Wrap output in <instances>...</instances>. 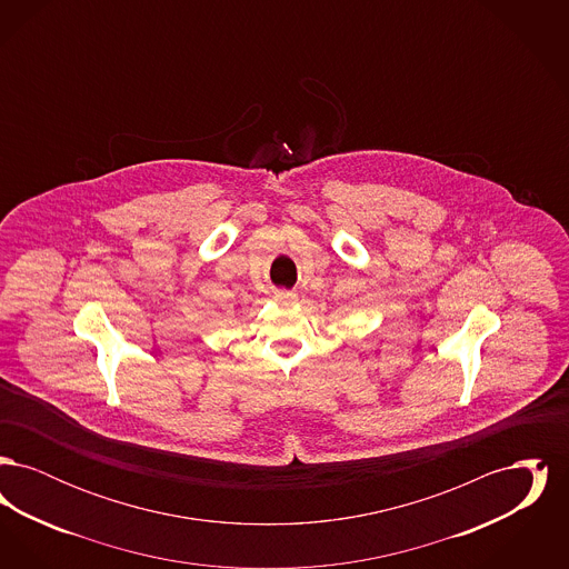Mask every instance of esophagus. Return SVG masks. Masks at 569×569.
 Here are the masks:
<instances>
[{
  "instance_id": "obj_1",
  "label": "esophagus",
  "mask_w": 569,
  "mask_h": 569,
  "mask_svg": "<svg viewBox=\"0 0 569 569\" xmlns=\"http://www.w3.org/2000/svg\"><path fill=\"white\" fill-rule=\"evenodd\" d=\"M274 300L290 305V302L297 300V295H295V292H288V290H277V292H274Z\"/></svg>"
}]
</instances>
